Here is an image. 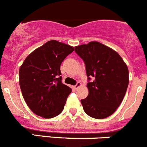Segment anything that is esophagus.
<instances>
[{
    "mask_svg": "<svg viewBox=\"0 0 147 147\" xmlns=\"http://www.w3.org/2000/svg\"><path fill=\"white\" fill-rule=\"evenodd\" d=\"M81 86H82V84H81L80 82H77L76 83V85H74L73 87H74V89H77V88H79V87H81Z\"/></svg>",
    "mask_w": 147,
    "mask_h": 147,
    "instance_id": "obj_1",
    "label": "esophagus"
}]
</instances>
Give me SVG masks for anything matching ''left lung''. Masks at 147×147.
<instances>
[{
	"label": "left lung",
	"mask_w": 147,
	"mask_h": 147,
	"mask_svg": "<svg viewBox=\"0 0 147 147\" xmlns=\"http://www.w3.org/2000/svg\"><path fill=\"white\" fill-rule=\"evenodd\" d=\"M84 60L88 79L89 94L81 103L84 111L95 119H104L114 114L122 103L129 83L127 65L117 52L98 41L75 47Z\"/></svg>",
	"instance_id": "1"
}]
</instances>
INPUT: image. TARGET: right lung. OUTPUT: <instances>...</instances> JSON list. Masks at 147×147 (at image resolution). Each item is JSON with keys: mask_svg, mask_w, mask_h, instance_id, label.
<instances>
[{"mask_svg": "<svg viewBox=\"0 0 147 147\" xmlns=\"http://www.w3.org/2000/svg\"><path fill=\"white\" fill-rule=\"evenodd\" d=\"M74 48L51 40L35 49L20 68V86L28 107L50 119L63 111L72 90L62 82L60 65Z\"/></svg>", "mask_w": 147, "mask_h": 147, "instance_id": "right-lung-1", "label": "right lung"}]
</instances>
